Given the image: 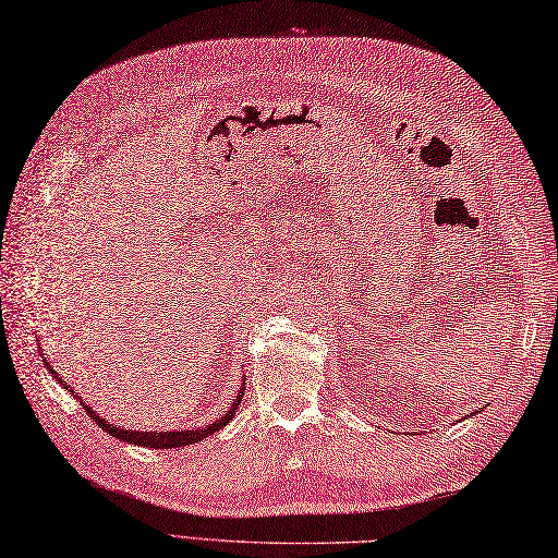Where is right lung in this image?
<instances>
[{
	"instance_id": "1",
	"label": "right lung",
	"mask_w": 558,
	"mask_h": 558,
	"mask_svg": "<svg viewBox=\"0 0 558 558\" xmlns=\"http://www.w3.org/2000/svg\"><path fill=\"white\" fill-rule=\"evenodd\" d=\"M45 364H47V369L57 376V381L65 388V390H71V386H68L63 378L51 369V364L45 360ZM77 398V396H75ZM241 400H243V390L239 392L236 396V400H234V404H232V410H229L220 421H215V424H210V426H206V428H194V430H146V433H140V430H125V428H118V426H113V424H108L106 418H101V416H97L92 412V407H87L83 400H80V404L85 407V412L89 414V418L92 421H97V426H101L106 433H111L113 438H118V440H122V442H132V445H142V447H154V450H172V447H184V445H194V442H198V440H203V438H208L210 433H215V430H220V428H225L229 421L234 418V414H236V410H239V404H241Z\"/></svg>"
}]
</instances>
